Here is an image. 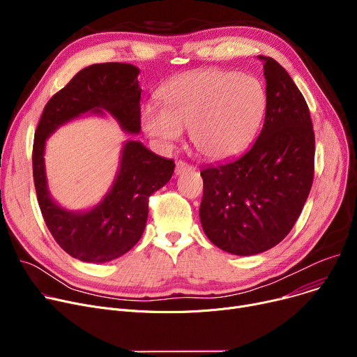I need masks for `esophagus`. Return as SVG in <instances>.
Returning a JSON list of instances; mask_svg holds the SVG:
<instances>
[{
  "instance_id": "obj_1",
  "label": "esophagus",
  "mask_w": 357,
  "mask_h": 357,
  "mask_svg": "<svg viewBox=\"0 0 357 357\" xmlns=\"http://www.w3.org/2000/svg\"><path fill=\"white\" fill-rule=\"evenodd\" d=\"M188 170H192V165L188 164V162H185L184 160H178V161L176 162V169H174V174H176V176H180L181 173L188 172Z\"/></svg>"
}]
</instances>
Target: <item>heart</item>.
<instances>
[{"label": "heart", "instance_id": "b5f03b06", "mask_svg": "<svg viewBox=\"0 0 357 357\" xmlns=\"http://www.w3.org/2000/svg\"><path fill=\"white\" fill-rule=\"evenodd\" d=\"M161 105L142 109V127L164 145H173L183 130L204 157H232L252 141L261 127L266 93L261 82L236 72L206 69L176 77L161 89Z\"/></svg>", "mask_w": 357, "mask_h": 357}]
</instances>
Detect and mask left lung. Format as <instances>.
<instances>
[{"label": "left lung", "instance_id": "obj_1", "mask_svg": "<svg viewBox=\"0 0 357 357\" xmlns=\"http://www.w3.org/2000/svg\"><path fill=\"white\" fill-rule=\"evenodd\" d=\"M259 59L266 80L261 134L239 158L200 172L204 234L241 257L265 252L289 234L314 178L316 138L308 105L277 60Z\"/></svg>", "mask_w": 357, "mask_h": 357}]
</instances>
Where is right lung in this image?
Returning <instances> with one entry per match:
<instances>
[{"label": "right lung", "instance_id": "1", "mask_svg": "<svg viewBox=\"0 0 357 357\" xmlns=\"http://www.w3.org/2000/svg\"><path fill=\"white\" fill-rule=\"evenodd\" d=\"M138 73L128 63H98L82 69L46 103L34 134L33 177L41 215L59 246L83 262H108L135 246L149 218V199L169 183L174 161L128 141L109 193L92 211L75 213L57 206L49 195L45 144L60 125L89 111H107L122 130L139 132Z\"/></svg>", "mask_w": 357, "mask_h": 357}]
</instances>
